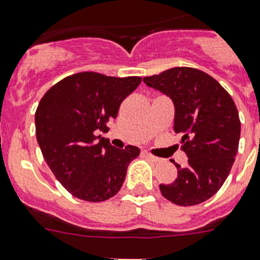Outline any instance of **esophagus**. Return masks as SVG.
<instances>
[{
    "label": "esophagus",
    "instance_id": "esophagus-1",
    "mask_svg": "<svg viewBox=\"0 0 260 260\" xmlns=\"http://www.w3.org/2000/svg\"><path fill=\"white\" fill-rule=\"evenodd\" d=\"M143 156L151 160V161H153V163H159V161H161L160 157H156V156H153L152 153H149V152H143Z\"/></svg>",
    "mask_w": 260,
    "mask_h": 260
}]
</instances>
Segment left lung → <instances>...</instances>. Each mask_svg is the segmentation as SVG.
I'll use <instances>...</instances> for the list:
<instances>
[{"label":"left lung","mask_w":260,"mask_h":260,"mask_svg":"<svg viewBox=\"0 0 260 260\" xmlns=\"http://www.w3.org/2000/svg\"><path fill=\"white\" fill-rule=\"evenodd\" d=\"M143 81L174 103L175 134L181 136L188 166L178 168L161 195L178 206L203 203L229 176L239 147L240 120L233 97L214 77L199 69L176 67Z\"/></svg>","instance_id":"left-lung-1"}]
</instances>
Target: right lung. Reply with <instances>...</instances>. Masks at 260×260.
<instances>
[{"mask_svg": "<svg viewBox=\"0 0 260 260\" xmlns=\"http://www.w3.org/2000/svg\"><path fill=\"white\" fill-rule=\"evenodd\" d=\"M140 77H111L81 72L50 88L36 111V136L56 179L75 198L104 202L120 191L126 168L140 149L112 147L96 136L116 119L120 104Z\"/></svg>", "mask_w": 260, "mask_h": 260, "instance_id": "add662e5", "label": "right lung"}]
</instances>
